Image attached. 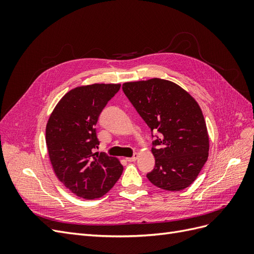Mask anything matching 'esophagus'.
Masks as SVG:
<instances>
[{"label":"esophagus","mask_w":254,"mask_h":254,"mask_svg":"<svg viewBox=\"0 0 254 254\" xmlns=\"http://www.w3.org/2000/svg\"><path fill=\"white\" fill-rule=\"evenodd\" d=\"M137 157H139V153H134L131 158H126V161H128V162H133V161L137 159Z\"/></svg>","instance_id":"34e87169"}]
</instances>
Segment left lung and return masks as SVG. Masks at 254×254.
I'll return each instance as SVG.
<instances>
[{
	"instance_id": "8db88e82",
	"label": "left lung",
	"mask_w": 254,
	"mask_h": 254,
	"mask_svg": "<svg viewBox=\"0 0 254 254\" xmlns=\"http://www.w3.org/2000/svg\"><path fill=\"white\" fill-rule=\"evenodd\" d=\"M123 91L151 133H157L151 148L156 164L146 175L148 180L172 191L190 187L209 157L200 107L178 84L161 78L125 82Z\"/></svg>"
}]
</instances>
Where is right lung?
Returning <instances> with one entry per match:
<instances>
[{"label":"right lung","mask_w":254,"mask_h":254,"mask_svg":"<svg viewBox=\"0 0 254 254\" xmlns=\"http://www.w3.org/2000/svg\"><path fill=\"white\" fill-rule=\"evenodd\" d=\"M120 88V83L75 88L60 99L49 119L45 141L53 170L80 198L104 196L123 173L117 158L93 152L99 145L95 128L99 114Z\"/></svg>","instance_id":"1"}]
</instances>
